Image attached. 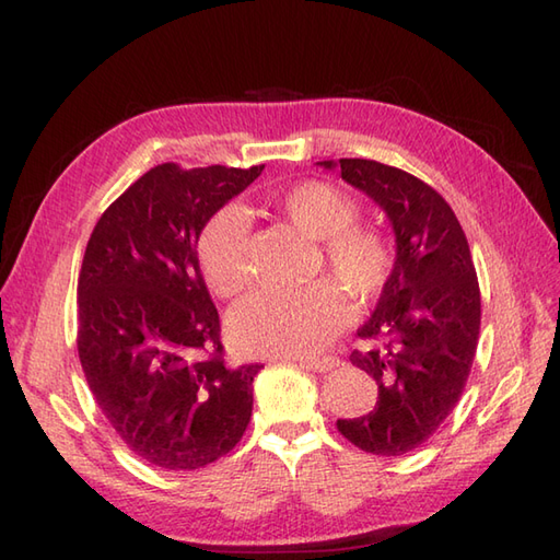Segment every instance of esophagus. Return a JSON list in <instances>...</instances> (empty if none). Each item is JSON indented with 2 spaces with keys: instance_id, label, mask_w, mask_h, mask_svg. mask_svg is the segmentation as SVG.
Here are the masks:
<instances>
[{
  "instance_id": "1",
  "label": "esophagus",
  "mask_w": 560,
  "mask_h": 560,
  "mask_svg": "<svg viewBox=\"0 0 560 560\" xmlns=\"http://www.w3.org/2000/svg\"><path fill=\"white\" fill-rule=\"evenodd\" d=\"M301 365H305L307 370H315V372H329V370L341 365V358H336V355H305V358H301Z\"/></svg>"
}]
</instances>
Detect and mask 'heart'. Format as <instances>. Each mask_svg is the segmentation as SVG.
Masks as SVG:
<instances>
[{
	"label": "heart",
	"instance_id": "heart-1",
	"mask_svg": "<svg viewBox=\"0 0 560 560\" xmlns=\"http://www.w3.org/2000/svg\"><path fill=\"white\" fill-rule=\"evenodd\" d=\"M269 202L291 226L317 238L319 255L312 277L329 271L355 301L382 293L394 275L396 245L384 229L360 224V205L353 195L329 180L310 178L271 195ZM248 257V214L236 205L219 207L198 238V262L207 289L219 298L238 295L250 279ZM335 284L319 279L301 291H259L243 298L229 315L231 343L245 355L315 353L348 322L346 295Z\"/></svg>",
	"mask_w": 560,
	"mask_h": 560
}]
</instances>
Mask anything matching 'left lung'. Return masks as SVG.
I'll list each match as a JSON object with an SVG mask.
<instances>
[{
  "label": "left lung",
  "instance_id": "left-lung-1",
  "mask_svg": "<svg viewBox=\"0 0 560 560\" xmlns=\"http://www.w3.org/2000/svg\"><path fill=\"white\" fill-rule=\"evenodd\" d=\"M339 162L348 184L392 219L396 267L358 329L370 350L350 353L380 386V398L368 415L336 427L360 451L402 456L422 446L463 396L482 319L479 281L460 221L432 186L374 160Z\"/></svg>",
  "mask_w": 560,
  "mask_h": 560
}]
</instances>
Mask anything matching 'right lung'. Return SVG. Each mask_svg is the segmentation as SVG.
<instances>
[{"mask_svg": "<svg viewBox=\"0 0 560 560\" xmlns=\"http://www.w3.org/2000/svg\"><path fill=\"white\" fill-rule=\"evenodd\" d=\"M166 162L102 212L78 275V358L104 418L138 458L198 470L238 444L259 362H224L198 267L205 221L262 174Z\"/></svg>", "mask_w": 560, "mask_h": 560, "instance_id": "right-lung-1", "label": "right lung"}]
</instances>
